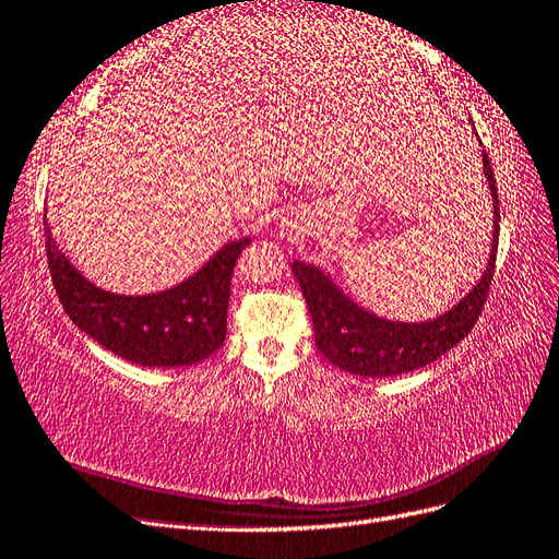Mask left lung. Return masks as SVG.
I'll return each mask as SVG.
<instances>
[{
	"label": "left lung",
	"mask_w": 559,
	"mask_h": 559,
	"mask_svg": "<svg viewBox=\"0 0 559 559\" xmlns=\"http://www.w3.org/2000/svg\"><path fill=\"white\" fill-rule=\"evenodd\" d=\"M483 165L489 193L495 198V233L487 270L473 292L438 319L401 324L370 314L352 302L319 267L294 261V277L312 317L314 345L333 366L361 378L403 376L443 357L476 326L495 280L499 247V195L487 154H483Z\"/></svg>",
	"instance_id": "8db88e82"
}]
</instances>
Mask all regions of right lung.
<instances>
[{"label":"right lung","instance_id":"obj_1","mask_svg":"<svg viewBox=\"0 0 559 559\" xmlns=\"http://www.w3.org/2000/svg\"><path fill=\"white\" fill-rule=\"evenodd\" d=\"M50 280L64 312L109 352L138 366L175 368L207 359L226 341L230 277L249 238L230 242L193 277L151 296H116L83 280L44 222Z\"/></svg>","mask_w":559,"mask_h":559}]
</instances>
